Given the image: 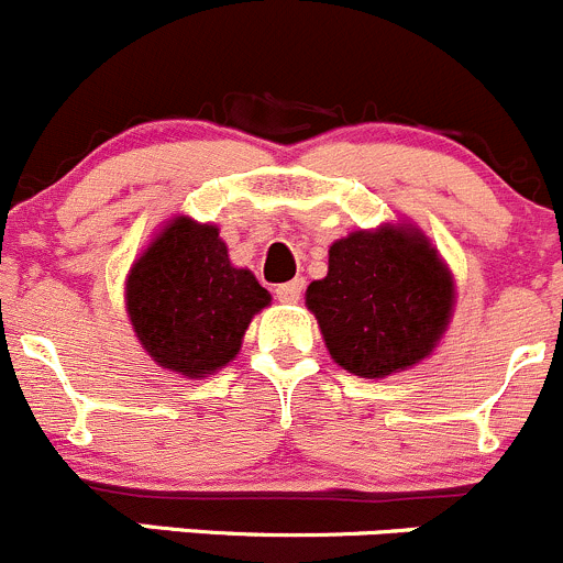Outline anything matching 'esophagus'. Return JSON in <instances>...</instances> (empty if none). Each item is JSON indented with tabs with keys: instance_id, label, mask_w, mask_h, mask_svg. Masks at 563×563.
Wrapping results in <instances>:
<instances>
[{
	"instance_id": "esophagus-1",
	"label": "esophagus",
	"mask_w": 563,
	"mask_h": 563,
	"mask_svg": "<svg viewBox=\"0 0 563 563\" xmlns=\"http://www.w3.org/2000/svg\"><path fill=\"white\" fill-rule=\"evenodd\" d=\"M300 292H303V279H292L276 287V298H279L282 303H295V300L300 298Z\"/></svg>"
}]
</instances>
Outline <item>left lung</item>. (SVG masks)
<instances>
[{
	"label": "left lung",
	"instance_id": "1",
	"mask_svg": "<svg viewBox=\"0 0 563 563\" xmlns=\"http://www.w3.org/2000/svg\"><path fill=\"white\" fill-rule=\"evenodd\" d=\"M306 306L342 369L386 377L435 350L452 320L454 279L424 232L410 224L358 230L328 249V276Z\"/></svg>",
	"mask_w": 563,
	"mask_h": 563
}]
</instances>
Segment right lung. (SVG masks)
I'll list each match as a JSON object with an SVG mask.
<instances>
[{
  "label": "right lung",
  "instance_id": "1",
  "mask_svg": "<svg viewBox=\"0 0 563 563\" xmlns=\"http://www.w3.org/2000/svg\"><path fill=\"white\" fill-rule=\"evenodd\" d=\"M271 303L252 271L235 268L219 227L177 216L133 263L125 309L139 342L164 369L213 375L243 344L249 322Z\"/></svg>",
  "mask_w": 563,
  "mask_h": 563
}]
</instances>
